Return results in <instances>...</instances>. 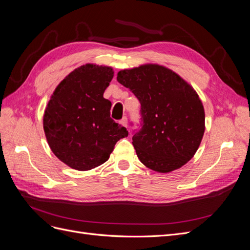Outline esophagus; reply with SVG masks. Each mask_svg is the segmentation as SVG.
I'll return each mask as SVG.
<instances>
[{
	"label": "esophagus",
	"instance_id": "34e87169",
	"mask_svg": "<svg viewBox=\"0 0 250 250\" xmlns=\"http://www.w3.org/2000/svg\"><path fill=\"white\" fill-rule=\"evenodd\" d=\"M121 124H122L124 127H127L128 121H127V118H126V117H124L122 120H121Z\"/></svg>",
	"mask_w": 250,
	"mask_h": 250
}]
</instances>
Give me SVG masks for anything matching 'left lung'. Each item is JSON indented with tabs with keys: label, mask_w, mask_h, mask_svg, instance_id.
<instances>
[{
	"label": "left lung",
	"mask_w": 250,
	"mask_h": 250,
	"mask_svg": "<svg viewBox=\"0 0 250 250\" xmlns=\"http://www.w3.org/2000/svg\"><path fill=\"white\" fill-rule=\"evenodd\" d=\"M117 80L141 103L142 128L132 137L141 163L160 173L183 167L199 148L206 129L203 105L193 86L155 63L120 71Z\"/></svg>",
	"instance_id": "1"
}]
</instances>
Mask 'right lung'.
Wrapping results in <instances>:
<instances>
[{"mask_svg":"<svg viewBox=\"0 0 250 250\" xmlns=\"http://www.w3.org/2000/svg\"><path fill=\"white\" fill-rule=\"evenodd\" d=\"M111 66L83 64L59 83L43 113V130L57 158L78 171L106 162L126 128L110 118L103 94L113 77Z\"/></svg>","mask_w":250,"mask_h":250,"instance_id":"add662e5","label":"right lung"}]
</instances>
